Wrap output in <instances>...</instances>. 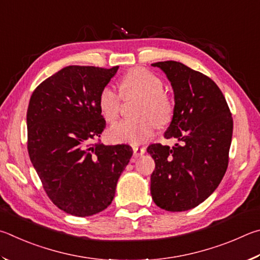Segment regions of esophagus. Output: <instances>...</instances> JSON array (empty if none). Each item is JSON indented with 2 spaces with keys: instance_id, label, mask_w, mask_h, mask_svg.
<instances>
[{
  "instance_id": "1",
  "label": "esophagus",
  "mask_w": 260,
  "mask_h": 260,
  "mask_svg": "<svg viewBox=\"0 0 260 260\" xmlns=\"http://www.w3.org/2000/svg\"><path fill=\"white\" fill-rule=\"evenodd\" d=\"M145 152H146V149H145V148L134 146V156L135 157H138V156L144 155Z\"/></svg>"
}]
</instances>
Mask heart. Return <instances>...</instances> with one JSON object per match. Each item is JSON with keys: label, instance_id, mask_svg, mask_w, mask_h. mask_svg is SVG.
Returning a JSON list of instances; mask_svg holds the SVG:
<instances>
[{"label": "heart", "instance_id": "b5f03b06", "mask_svg": "<svg viewBox=\"0 0 260 260\" xmlns=\"http://www.w3.org/2000/svg\"><path fill=\"white\" fill-rule=\"evenodd\" d=\"M122 92L125 95L136 94L140 102L136 107L137 117L125 118L112 125L108 138L114 143L142 144L154 135L158 125H165L172 117V103L163 93V83L154 73L146 68H134L123 76ZM121 97L112 85L104 86L100 91L98 106L103 117L108 122L116 120L120 112Z\"/></svg>", "mask_w": 260, "mask_h": 260}]
</instances>
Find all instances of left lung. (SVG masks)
<instances>
[{"instance_id": "1", "label": "left lung", "mask_w": 260, "mask_h": 260, "mask_svg": "<svg viewBox=\"0 0 260 260\" xmlns=\"http://www.w3.org/2000/svg\"><path fill=\"white\" fill-rule=\"evenodd\" d=\"M174 91L175 107L166 138L170 148L152 144L147 153L155 161L151 194L167 211L198 207L215 192L229 166L233 118L217 84L202 73L178 61H158Z\"/></svg>"}]
</instances>
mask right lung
I'll return each instance as SVG.
<instances>
[{"mask_svg": "<svg viewBox=\"0 0 260 260\" xmlns=\"http://www.w3.org/2000/svg\"><path fill=\"white\" fill-rule=\"evenodd\" d=\"M117 70L67 66L43 81L29 100V158L50 200L73 216L105 210L133 156L129 145L91 144L105 127L100 91Z\"/></svg>", "mask_w": 260, "mask_h": 260, "instance_id": "obj_1", "label": "right lung"}]
</instances>
